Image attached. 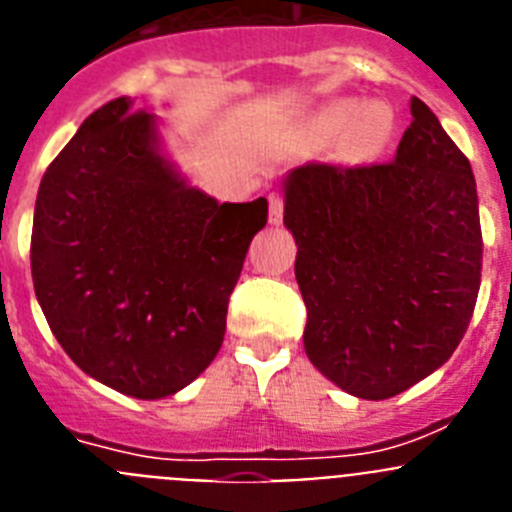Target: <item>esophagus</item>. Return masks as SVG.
<instances>
[{
  "mask_svg": "<svg viewBox=\"0 0 512 512\" xmlns=\"http://www.w3.org/2000/svg\"><path fill=\"white\" fill-rule=\"evenodd\" d=\"M284 217V197L279 192L269 194V223L279 225Z\"/></svg>",
  "mask_w": 512,
  "mask_h": 512,
  "instance_id": "obj_1",
  "label": "esophagus"
}]
</instances>
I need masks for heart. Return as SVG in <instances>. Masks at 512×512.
<instances>
[{
    "instance_id": "heart-1",
    "label": "heart",
    "mask_w": 512,
    "mask_h": 512,
    "mask_svg": "<svg viewBox=\"0 0 512 512\" xmlns=\"http://www.w3.org/2000/svg\"><path fill=\"white\" fill-rule=\"evenodd\" d=\"M315 130L320 138L343 135V153L354 161H372L382 156L395 133V115L387 104L336 99L315 112Z\"/></svg>"
}]
</instances>
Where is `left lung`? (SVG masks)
I'll use <instances>...</instances> for the list:
<instances>
[{"instance_id":"obj_1","label":"left lung","mask_w":512,"mask_h":512,"mask_svg":"<svg viewBox=\"0 0 512 512\" xmlns=\"http://www.w3.org/2000/svg\"><path fill=\"white\" fill-rule=\"evenodd\" d=\"M395 161L305 164L284 176L305 354L361 400H387L449 361L482 277L477 182L418 97Z\"/></svg>"}]
</instances>
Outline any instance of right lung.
Returning <instances> with one entry per match:
<instances>
[{
	"mask_svg": "<svg viewBox=\"0 0 512 512\" xmlns=\"http://www.w3.org/2000/svg\"><path fill=\"white\" fill-rule=\"evenodd\" d=\"M158 117L120 97L81 122L35 200V297L81 372L138 400L205 372L269 202H220L164 153Z\"/></svg>",
	"mask_w": 512,
	"mask_h": 512,
	"instance_id": "obj_1",
	"label": "right lung"
}]
</instances>
